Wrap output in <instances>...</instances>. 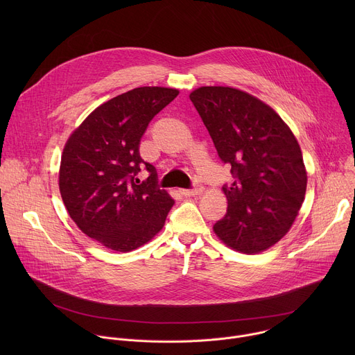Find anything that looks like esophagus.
Masks as SVG:
<instances>
[{
  "label": "esophagus",
  "mask_w": 355,
  "mask_h": 355,
  "mask_svg": "<svg viewBox=\"0 0 355 355\" xmlns=\"http://www.w3.org/2000/svg\"><path fill=\"white\" fill-rule=\"evenodd\" d=\"M204 192V187L202 185H195L192 189H180V193L184 196H198Z\"/></svg>",
  "instance_id": "34e87169"
}]
</instances>
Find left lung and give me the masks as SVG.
I'll return each mask as SVG.
<instances>
[{"label":"left lung","mask_w":355,"mask_h":355,"mask_svg":"<svg viewBox=\"0 0 355 355\" xmlns=\"http://www.w3.org/2000/svg\"><path fill=\"white\" fill-rule=\"evenodd\" d=\"M234 182L222 189L227 212L214 225L230 248L257 254L291 229L306 193L300 146L282 118L257 96L233 87H199L189 94Z\"/></svg>","instance_id":"obj_1"}]
</instances>
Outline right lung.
Masks as SVG:
<instances>
[{
  "label": "right lung",
  "mask_w": 355,
  "mask_h": 355,
  "mask_svg": "<svg viewBox=\"0 0 355 355\" xmlns=\"http://www.w3.org/2000/svg\"><path fill=\"white\" fill-rule=\"evenodd\" d=\"M180 94L175 88L139 87L95 108L67 139L59 188L64 207L88 237L114 251L146 244L164 226L174 205L157 188L156 168L139 155L148 125ZM140 168L150 175L135 178Z\"/></svg>",
  "instance_id": "add662e5"
}]
</instances>
